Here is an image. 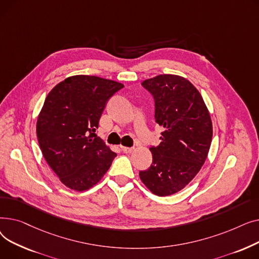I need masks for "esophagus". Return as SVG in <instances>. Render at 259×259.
Here are the masks:
<instances>
[{"label":"esophagus","mask_w":259,"mask_h":259,"mask_svg":"<svg viewBox=\"0 0 259 259\" xmlns=\"http://www.w3.org/2000/svg\"><path fill=\"white\" fill-rule=\"evenodd\" d=\"M121 150L124 151V153H132L134 151V148L130 147H121Z\"/></svg>","instance_id":"esophagus-1"}]
</instances>
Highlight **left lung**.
I'll return each mask as SVG.
<instances>
[{"mask_svg": "<svg viewBox=\"0 0 259 259\" xmlns=\"http://www.w3.org/2000/svg\"><path fill=\"white\" fill-rule=\"evenodd\" d=\"M153 95L155 121L164 128L160 144L151 147L152 164L140 178L158 196L181 191L200 170L212 142V120L198 90L180 75L160 74L145 79Z\"/></svg>", "mask_w": 259, "mask_h": 259, "instance_id": "8db88e82", "label": "left lung"}]
</instances>
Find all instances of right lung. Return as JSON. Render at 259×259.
Instances as JSON below:
<instances>
[{
  "mask_svg": "<svg viewBox=\"0 0 259 259\" xmlns=\"http://www.w3.org/2000/svg\"><path fill=\"white\" fill-rule=\"evenodd\" d=\"M124 85L94 75L67 77L47 95L36 121V135L47 164L75 191L97 185L116 153L97 137L105 106Z\"/></svg>",
  "mask_w": 259,
  "mask_h": 259,
  "instance_id": "right-lung-1",
  "label": "right lung"
}]
</instances>
